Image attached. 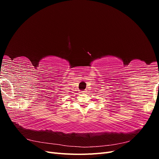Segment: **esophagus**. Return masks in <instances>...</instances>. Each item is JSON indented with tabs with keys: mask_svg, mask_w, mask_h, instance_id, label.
<instances>
[{
	"mask_svg": "<svg viewBox=\"0 0 159 159\" xmlns=\"http://www.w3.org/2000/svg\"><path fill=\"white\" fill-rule=\"evenodd\" d=\"M86 92V91H83V92H82V93H85Z\"/></svg>",
	"mask_w": 159,
	"mask_h": 159,
	"instance_id": "1",
	"label": "esophagus"
}]
</instances>
